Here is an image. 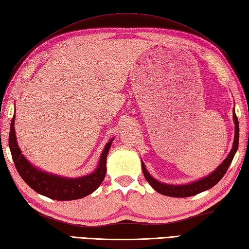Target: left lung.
<instances>
[{
  "mask_svg": "<svg viewBox=\"0 0 249 249\" xmlns=\"http://www.w3.org/2000/svg\"><path fill=\"white\" fill-rule=\"evenodd\" d=\"M233 118L234 123H235V137H234L233 147L231 149V152H230L229 156L224 159V161L217 168V170L212 173V175H209L207 178H204V179H201L199 181L191 183V184L169 185L158 182L157 180H155L154 178H152L146 169H145L144 163L142 162V170L145 179H146L149 184L153 186V189L155 191H157L158 193H160L162 195L170 196V197H190V196H194L206 190L212 189V187L217 184V183L222 179L223 176L226 175L228 168L231 165V162L233 160L234 155H235L237 151L238 140H240V126H238V119L235 115V111L233 112Z\"/></svg>",
  "mask_w": 249,
  "mask_h": 249,
  "instance_id": "obj_1",
  "label": "left lung"
}]
</instances>
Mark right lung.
<instances>
[{
  "mask_svg": "<svg viewBox=\"0 0 249 249\" xmlns=\"http://www.w3.org/2000/svg\"><path fill=\"white\" fill-rule=\"evenodd\" d=\"M14 124H15V115L12 119L8 139L12 158L22 180L36 193L55 200H73L93 193L101 185L106 176V157L114 139H111L106 144L104 151L101 155L100 163L94 172L86 177L77 178V179H68V178L42 172L32 167L22 156L20 149L18 147Z\"/></svg>",
  "mask_w": 249,
  "mask_h": 249,
  "instance_id": "add662e5",
  "label": "right lung"
}]
</instances>
